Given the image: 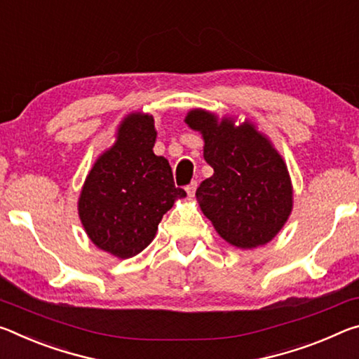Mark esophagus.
I'll use <instances>...</instances> for the list:
<instances>
[{
    "mask_svg": "<svg viewBox=\"0 0 359 359\" xmlns=\"http://www.w3.org/2000/svg\"><path fill=\"white\" fill-rule=\"evenodd\" d=\"M196 191H197V183H196V181H192L189 186H186V192H187V196H189L191 198L196 196Z\"/></svg>",
    "mask_w": 359,
    "mask_h": 359,
    "instance_id": "esophagus-1",
    "label": "esophagus"
}]
</instances>
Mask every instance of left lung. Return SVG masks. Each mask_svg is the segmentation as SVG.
<instances>
[{
	"label": "left lung",
	"mask_w": 359,
	"mask_h": 359,
	"mask_svg": "<svg viewBox=\"0 0 359 359\" xmlns=\"http://www.w3.org/2000/svg\"><path fill=\"white\" fill-rule=\"evenodd\" d=\"M187 127L203 140V158L213 175L196 192L198 207L222 240L251 250L277 237L294 207L285 158L256 122L192 108Z\"/></svg>",
	"instance_id": "8db88e82"
}]
</instances>
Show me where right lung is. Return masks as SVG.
Listing matches in <instances>:
<instances>
[{
	"label": "right lung",
	"instance_id": "obj_1",
	"mask_svg": "<svg viewBox=\"0 0 359 359\" xmlns=\"http://www.w3.org/2000/svg\"><path fill=\"white\" fill-rule=\"evenodd\" d=\"M156 138L154 116L128 113L81 187L78 215L87 237L117 259L143 251L154 240L162 216L186 197L173 184L167 158L152 151Z\"/></svg>",
	"mask_w": 359,
	"mask_h": 359
}]
</instances>
